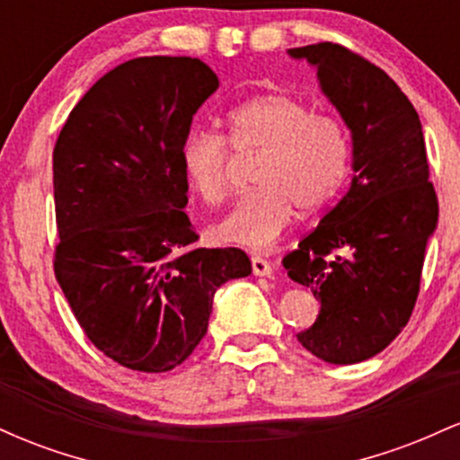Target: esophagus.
Listing matches in <instances>:
<instances>
[{
  "label": "esophagus",
  "mask_w": 460,
  "mask_h": 460,
  "mask_svg": "<svg viewBox=\"0 0 460 460\" xmlns=\"http://www.w3.org/2000/svg\"><path fill=\"white\" fill-rule=\"evenodd\" d=\"M251 266H252V274H255V277H272L270 261L261 260V257H252Z\"/></svg>",
  "instance_id": "34e87169"
}]
</instances>
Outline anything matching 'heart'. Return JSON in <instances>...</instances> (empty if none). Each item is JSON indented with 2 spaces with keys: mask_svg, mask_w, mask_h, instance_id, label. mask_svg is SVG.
I'll use <instances>...</instances> for the list:
<instances>
[{
  "mask_svg": "<svg viewBox=\"0 0 460 460\" xmlns=\"http://www.w3.org/2000/svg\"><path fill=\"white\" fill-rule=\"evenodd\" d=\"M260 153L252 171L257 188L237 200L220 223L226 242L266 251L300 212H318L344 186L350 138L337 116L314 114L288 94L248 99L225 116V136L192 134L181 145V168L190 188L209 208L234 192L231 153Z\"/></svg>",
  "mask_w": 460,
  "mask_h": 460,
  "instance_id": "b5f03b06",
  "label": "heart"
}]
</instances>
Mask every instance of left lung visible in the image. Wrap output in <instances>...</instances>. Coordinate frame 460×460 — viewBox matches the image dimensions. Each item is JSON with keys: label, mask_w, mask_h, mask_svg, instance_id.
I'll use <instances>...</instances> for the list:
<instances>
[{"label": "left lung", "mask_w": 460, "mask_h": 460, "mask_svg": "<svg viewBox=\"0 0 460 460\" xmlns=\"http://www.w3.org/2000/svg\"><path fill=\"white\" fill-rule=\"evenodd\" d=\"M289 56L318 66L355 155L344 199L283 257L289 279L320 300V315L296 337L322 361L350 366L385 350L413 314L439 205L420 116L383 68L337 43Z\"/></svg>", "instance_id": "obj_1"}]
</instances>
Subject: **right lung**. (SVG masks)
Masks as SVG:
<instances>
[{"mask_svg":"<svg viewBox=\"0 0 460 460\" xmlns=\"http://www.w3.org/2000/svg\"><path fill=\"white\" fill-rule=\"evenodd\" d=\"M216 88L199 58H134L79 99L54 146L56 279L88 340L136 372L181 366L216 289L251 274L240 248H199L183 212L181 145Z\"/></svg>","mask_w":460,"mask_h":460,"instance_id":"right-lung-1","label":"right lung"}]
</instances>
